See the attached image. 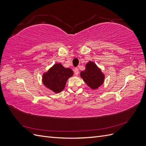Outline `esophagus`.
<instances>
[{"instance_id": "obj_1", "label": "esophagus", "mask_w": 146, "mask_h": 146, "mask_svg": "<svg viewBox=\"0 0 146 146\" xmlns=\"http://www.w3.org/2000/svg\"><path fill=\"white\" fill-rule=\"evenodd\" d=\"M74 72L75 76H77V75H78V73H79L78 69L77 68H74Z\"/></svg>"}]
</instances>
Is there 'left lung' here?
Instances as JSON below:
<instances>
[{"label":"left lung","mask_w":146,"mask_h":146,"mask_svg":"<svg viewBox=\"0 0 146 146\" xmlns=\"http://www.w3.org/2000/svg\"><path fill=\"white\" fill-rule=\"evenodd\" d=\"M80 75L86 85L93 90L99 88L105 81V74L93 61L88 62L85 69L81 71Z\"/></svg>","instance_id":"left-lung-1"}]
</instances>
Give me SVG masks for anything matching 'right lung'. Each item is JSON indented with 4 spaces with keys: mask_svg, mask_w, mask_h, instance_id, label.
Wrapping results in <instances>:
<instances>
[{
    "mask_svg": "<svg viewBox=\"0 0 146 146\" xmlns=\"http://www.w3.org/2000/svg\"><path fill=\"white\" fill-rule=\"evenodd\" d=\"M73 75L70 68H66L60 63H55L42 74V82L47 88L57 94L64 89L66 82Z\"/></svg>",
    "mask_w": 146,
    "mask_h": 146,
    "instance_id": "add662e5",
    "label": "right lung"
}]
</instances>
